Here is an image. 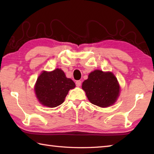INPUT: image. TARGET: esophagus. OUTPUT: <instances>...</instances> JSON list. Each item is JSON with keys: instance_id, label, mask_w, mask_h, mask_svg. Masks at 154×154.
Wrapping results in <instances>:
<instances>
[{"instance_id": "esophagus-1", "label": "esophagus", "mask_w": 154, "mask_h": 154, "mask_svg": "<svg viewBox=\"0 0 154 154\" xmlns=\"http://www.w3.org/2000/svg\"><path fill=\"white\" fill-rule=\"evenodd\" d=\"M75 83H76V85L77 87H79V86H81V85H82V81H80V80L77 81Z\"/></svg>"}]
</instances>
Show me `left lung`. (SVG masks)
I'll return each instance as SVG.
<instances>
[{
	"instance_id": "8db88e82",
	"label": "left lung",
	"mask_w": 154,
	"mask_h": 154,
	"mask_svg": "<svg viewBox=\"0 0 154 154\" xmlns=\"http://www.w3.org/2000/svg\"><path fill=\"white\" fill-rule=\"evenodd\" d=\"M82 89L91 103L104 108L116 102L120 87L113 72L95 70L83 82Z\"/></svg>"
}]
</instances>
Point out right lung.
I'll return each instance as SVG.
<instances>
[{
  "mask_svg": "<svg viewBox=\"0 0 154 154\" xmlns=\"http://www.w3.org/2000/svg\"><path fill=\"white\" fill-rule=\"evenodd\" d=\"M74 88L73 81L67 78L62 70L56 69L42 72L36 80L35 91L41 105L53 108L61 105L69 91Z\"/></svg>",
  "mask_w": 154,
  "mask_h": 154,
  "instance_id": "1",
  "label": "right lung"
}]
</instances>
